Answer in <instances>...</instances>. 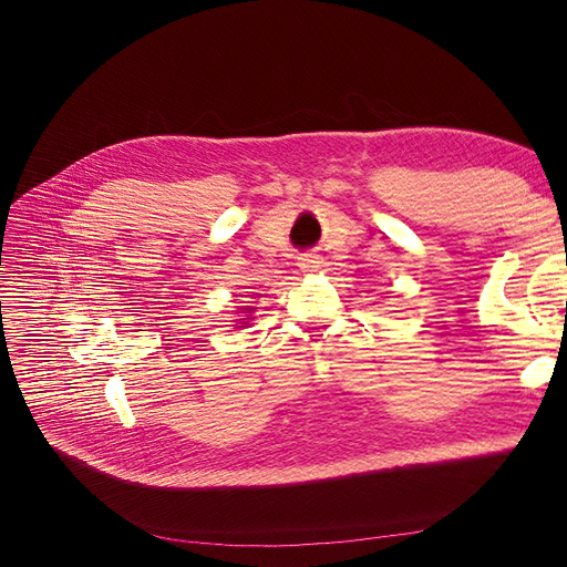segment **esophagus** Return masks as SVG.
I'll return each instance as SVG.
<instances>
[{
	"mask_svg": "<svg viewBox=\"0 0 567 567\" xmlns=\"http://www.w3.org/2000/svg\"><path fill=\"white\" fill-rule=\"evenodd\" d=\"M300 267H302V269H315V267H319V257H317V255H302V257H300Z\"/></svg>",
	"mask_w": 567,
	"mask_h": 567,
	"instance_id": "1",
	"label": "esophagus"
}]
</instances>
